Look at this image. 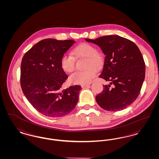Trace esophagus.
Wrapping results in <instances>:
<instances>
[{
	"label": "esophagus",
	"mask_w": 159,
	"mask_h": 159,
	"mask_svg": "<svg viewBox=\"0 0 159 159\" xmlns=\"http://www.w3.org/2000/svg\"><path fill=\"white\" fill-rule=\"evenodd\" d=\"M89 85H90L89 84H83V85H82L81 86H82V88H86V87L89 86Z\"/></svg>",
	"instance_id": "obj_1"
}]
</instances>
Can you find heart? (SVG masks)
Segmentation results:
<instances>
[{
  "instance_id": "1",
  "label": "heart",
  "mask_w": 159,
  "mask_h": 159,
  "mask_svg": "<svg viewBox=\"0 0 159 159\" xmlns=\"http://www.w3.org/2000/svg\"><path fill=\"white\" fill-rule=\"evenodd\" d=\"M71 55H64L61 60V67L67 73H71L75 70V60L85 59L86 70L76 72L69 78L70 82L73 84L83 85L91 83L96 75L94 70L100 71L105 64L104 54L97 51L95 46L89 43H83L77 46L71 51Z\"/></svg>"
}]
</instances>
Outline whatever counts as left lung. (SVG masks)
Wrapping results in <instances>:
<instances>
[{"instance_id": "1", "label": "left lung", "mask_w": 159, "mask_h": 159, "mask_svg": "<svg viewBox=\"0 0 159 159\" xmlns=\"http://www.w3.org/2000/svg\"><path fill=\"white\" fill-rule=\"evenodd\" d=\"M106 55L105 64L99 76L110 83L96 96L99 106L109 111H118L133 103L144 82L145 66L138 47L132 41L117 35L91 40Z\"/></svg>"}]
</instances>
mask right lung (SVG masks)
I'll use <instances>...</instances> for the list:
<instances>
[{
    "label": "right lung",
    "instance_id": "obj_1",
    "mask_svg": "<svg viewBox=\"0 0 159 159\" xmlns=\"http://www.w3.org/2000/svg\"><path fill=\"white\" fill-rule=\"evenodd\" d=\"M73 40H40L24 54L21 64L20 84L32 106L46 116L62 117L76 107L79 85L62 89L68 78L61 66L64 54L73 45Z\"/></svg>",
    "mask_w": 159,
    "mask_h": 159
}]
</instances>
